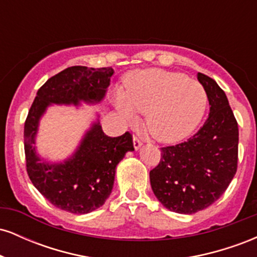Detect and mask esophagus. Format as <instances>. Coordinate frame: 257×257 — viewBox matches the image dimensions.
<instances>
[{"label":"esophagus","mask_w":257,"mask_h":257,"mask_svg":"<svg viewBox=\"0 0 257 257\" xmlns=\"http://www.w3.org/2000/svg\"><path fill=\"white\" fill-rule=\"evenodd\" d=\"M133 144H134V149L135 150H139L141 147V145H143V143H141V140L138 137L133 138Z\"/></svg>","instance_id":"34e87169"}]
</instances>
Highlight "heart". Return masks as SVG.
Instances as JSON below:
<instances>
[{
	"mask_svg": "<svg viewBox=\"0 0 257 257\" xmlns=\"http://www.w3.org/2000/svg\"><path fill=\"white\" fill-rule=\"evenodd\" d=\"M116 104L126 122H134L137 113H146L145 125L156 140L178 143L199 124L206 93L199 82L182 73L147 69L129 76Z\"/></svg>",
	"mask_w": 257,
	"mask_h": 257,
	"instance_id": "heart-1",
	"label": "heart"
}]
</instances>
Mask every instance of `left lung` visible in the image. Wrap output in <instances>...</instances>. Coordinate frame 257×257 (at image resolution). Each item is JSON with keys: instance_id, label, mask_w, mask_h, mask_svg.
Listing matches in <instances>:
<instances>
[{"instance_id": "8db88e82", "label": "left lung", "mask_w": 257, "mask_h": 257, "mask_svg": "<svg viewBox=\"0 0 257 257\" xmlns=\"http://www.w3.org/2000/svg\"><path fill=\"white\" fill-rule=\"evenodd\" d=\"M210 112L192 138L162 147L161 162L150 172L155 196L170 211L194 214L222 196L237 172L238 133L227 96L213 78L198 72Z\"/></svg>"}]
</instances>
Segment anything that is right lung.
Segmentation results:
<instances>
[{
    "label": "right lung",
    "mask_w": 257,
    "mask_h": 257,
    "mask_svg": "<svg viewBox=\"0 0 257 257\" xmlns=\"http://www.w3.org/2000/svg\"><path fill=\"white\" fill-rule=\"evenodd\" d=\"M113 72L112 67H67L38 89L29 111L24 126L26 170L38 192L61 210L88 214L104 205L113 188L116 167L126 152L134 151L133 139L128 132L117 138L107 137L96 119L75 152L53 163L36 151L40 120L53 104H99Z\"/></svg>",
    "instance_id": "1"
}]
</instances>
